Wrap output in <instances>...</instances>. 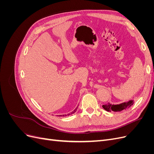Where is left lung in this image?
<instances>
[{
  "label": "left lung",
  "mask_w": 154,
  "mask_h": 154,
  "mask_svg": "<svg viewBox=\"0 0 154 154\" xmlns=\"http://www.w3.org/2000/svg\"><path fill=\"white\" fill-rule=\"evenodd\" d=\"M134 104V102L132 100L129 101L128 102H125V103H121L119 105H112L109 103L105 105H103V108L108 112H120L123 110H125L130 106H131Z\"/></svg>",
  "instance_id": "obj_1"
}]
</instances>
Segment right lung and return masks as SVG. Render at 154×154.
I'll use <instances>...</instances> for the list:
<instances>
[{
    "mask_svg": "<svg viewBox=\"0 0 154 154\" xmlns=\"http://www.w3.org/2000/svg\"><path fill=\"white\" fill-rule=\"evenodd\" d=\"M77 109H78V107H76V109H74V111H72V112H71V114H74V112H76V110H77ZM69 115H70V114H69ZM63 116H64V115H63ZM65 116H67V115H65Z\"/></svg>",
    "mask_w": 154,
    "mask_h": 154,
    "instance_id": "right-lung-1",
    "label": "right lung"
}]
</instances>
